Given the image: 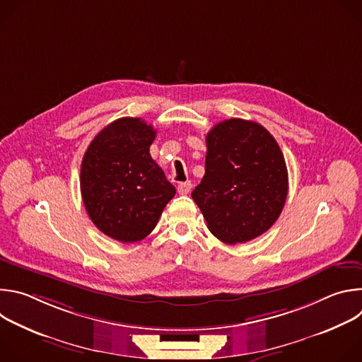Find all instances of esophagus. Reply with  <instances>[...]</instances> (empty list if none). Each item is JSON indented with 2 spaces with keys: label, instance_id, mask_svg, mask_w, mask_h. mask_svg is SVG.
Instances as JSON below:
<instances>
[{
  "label": "esophagus",
  "instance_id": "34e87169",
  "mask_svg": "<svg viewBox=\"0 0 362 362\" xmlns=\"http://www.w3.org/2000/svg\"><path fill=\"white\" fill-rule=\"evenodd\" d=\"M192 189V183L190 182H182L177 185V192L179 194H187Z\"/></svg>",
  "mask_w": 362,
  "mask_h": 362
}]
</instances>
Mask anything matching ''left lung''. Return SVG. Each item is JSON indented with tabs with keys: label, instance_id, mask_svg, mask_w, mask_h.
<instances>
[{
	"label": "left lung",
	"instance_id": "left-lung-1",
	"mask_svg": "<svg viewBox=\"0 0 362 362\" xmlns=\"http://www.w3.org/2000/svg\"><path fill=\"white\" fill-rule=\"evenodd\" d=\"M204 176L192 197L208 229L228 245L265 233L288 194V170L274 136L259 123L229 119L206 134Z\"/></svg>",
	"mask_w": 362,
	"mask_h": 362
}]
</instances>
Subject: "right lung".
<instances>
[{
	"label": "right lung",
	"instance_id": "1",
	"mask_svg": "<svg viewBox=\"0 0 362 362\" xmlns=\"http://www.w3.org/2000/svg\"><path fill=\"white\" fill-rule=\"evenodd\" d=\"M154 137L156 130L144 120L117 119L91 140L81 162V197L90 219L123 243L144 239L176 193L150 156Z\"/></svg>",
	"mask_w": 362,
	"mask_h": 362
}]
</instances>
